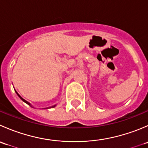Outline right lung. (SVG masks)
I'll use <instances>...</instances> for the list:
<instances>
[{"label": "right lung", "instance_id": "obj_1", "mask_svg": "<svg viewBox=\"0 0 148 148\" xmlns=\"http://www.w3.org/2000/svg\"><path fill=\"white\" fill-rule=\"evenodd\" d=\"M16 94H17V95H18V97H20V98H21V100H23V102H26V104H29V105H30V103H28V102H27V101H26V100H25V99H23V98H22V97H21V96H20V95H18V93H17V92H16ZM55 107V105H54V106H53V107Z\"/></svg>", "mask_w": 148, "mask_h": 148}]
</instances>
